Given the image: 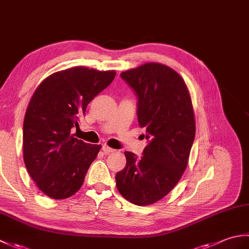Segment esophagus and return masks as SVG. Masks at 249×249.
Listing matches in <instances>:
<instances>
[{
  "label": "esophagus",
  "instance_id": "obj_1",
  "mask_svg": "<svg viewBox=\"0 0 249 249\" xmlns=\"http://www.w3.org/2000/svg\"><path fill=\"white\" fill-rule=\"evenodd\" d=\"M102 150H103V152L105 153V154H109V153H112L114 150L113 149H111V147H109L108 145H103V147H102Z\"/></svg>",
  "mask_w": 249,
  "mask_h": 249
}]
</instances>
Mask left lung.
I'll return each instance as SVG.
<instances>
[{"mask_svg":"<svg viewBox=\"0 0 249 249\" xmlns=\"http://www.w3.org/2000/svg\"><path fill=\"white\" fill-rule=\"evenodd\" d=\"M120 76L138 99L137 118L149 142L139 158L124 153L116 187L129 202L149 205L170 193L186 169L196 133L192 99L182 77L166 65L147 63Z\"/></svg>","mask_w":249,"mask_h":249,"instance_id":"obj_1","label":"left lung"}]
</instances>
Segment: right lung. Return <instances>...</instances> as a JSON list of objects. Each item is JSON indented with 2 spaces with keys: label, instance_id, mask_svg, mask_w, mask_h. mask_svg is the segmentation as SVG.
Wrapping results in <instances>:
<instances>
[{
  "label": "right lung",
  "instance_id": "1",
  "mask_svg": "<svg viewBox=\"0 0 249 249\" xmlns=\"http://www.w3.org/2000/svg\"><path fill=\"white\" fill-rule=\"evenodd\" d=\"M114 77L113 71L68 68L46 78L32 96L23 122V160L48 197L65 199L82 186L102 145L78 140L71 130Z\"/></svg>",
  "mask_w": 249,
  "mask_h": 249
}]
</instances>
